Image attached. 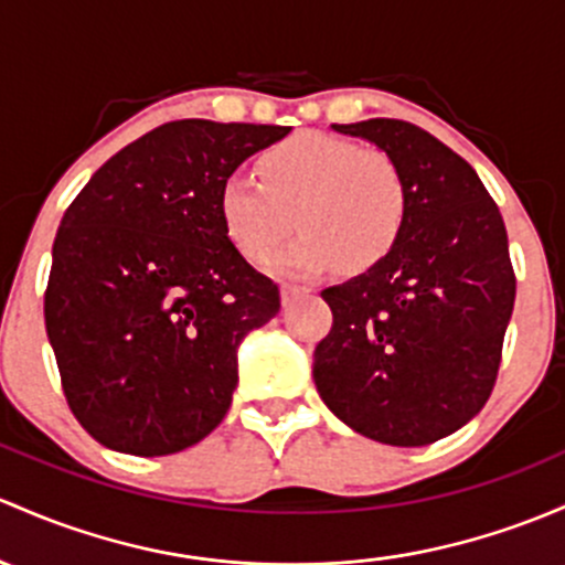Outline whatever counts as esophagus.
<instances>
[{
    "mask_svg": "<svg viewBox=\"0 0 565 565\" xmlns=\"http://www.w3.org/2000/svg\"><path fill=\"white\" fill-rule=\"evenodd\" d=\"M308 287H300V284H284L281 287V302H292L298 300L300 295H306Z\"/></svg>",
    "mask_w": 565,
    "mask_h": 565,
    "instance_id": "1",
    "label": "esophagus"
}]
</instances>
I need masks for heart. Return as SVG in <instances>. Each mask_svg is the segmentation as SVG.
Wrapping results in <instances>:
<instances>
[{
  "mask_svg": "<svg viewBox=\"0 0 565 565\" xmlns=\"http://www.w3.org/2000/svg\"><path fill=\"white\" fill-rule=\"evenodd\" d=\"M257 178L230 173L216 211L224 235L248 263H263L289 233L302 235L270 259L273 270H343L382 263L406 224V186L392 159L324 132L273 142L257 159Z\"/></svg>",
  "mask_w": 565,
  "mask_h": 565,
  "instance_id": "1",
  "label": "heart"
}]
</instances>
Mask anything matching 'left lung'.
I'll return each instance as SVG.
<instances>
[{"instance_id":"obj_1","label":"left lung","mask_w":565,"mask_h":565,"mask_svg":"<svg viewBox=\"0 0 565 565\" xmlns=\"http://www.w3.org/2000/svg\"><path fill=\"white\" fill-rule=\"evenodd\" d=\"M387 153L406 186L395 248L322 298L332 328L313 349L324 406L390 447L460 430L490 397L514 308L507 227L477 170L397 118L332 124Z\"/></svg>"}]
</instances>
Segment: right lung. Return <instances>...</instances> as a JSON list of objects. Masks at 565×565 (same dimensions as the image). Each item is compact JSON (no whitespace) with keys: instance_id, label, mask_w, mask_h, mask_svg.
Listing matches in <instances>:
<instances>
[{"instance_id":"1","label":"right lung","mask_w":565,"mask_h":565,"mask_svg":"<svg viewBox=\"0 0 565 565\" xmlns=\"http://www.w3.org/2000/svg\"><path fill=\"white\" fill-rule=\"evenodd\" d=\"M292 127L183 118L110 157L53 241L45 330L78 423L113 452L203 441L237 387V347L281 308L218 222V186Z\"/></svg>"}]
</instances>
